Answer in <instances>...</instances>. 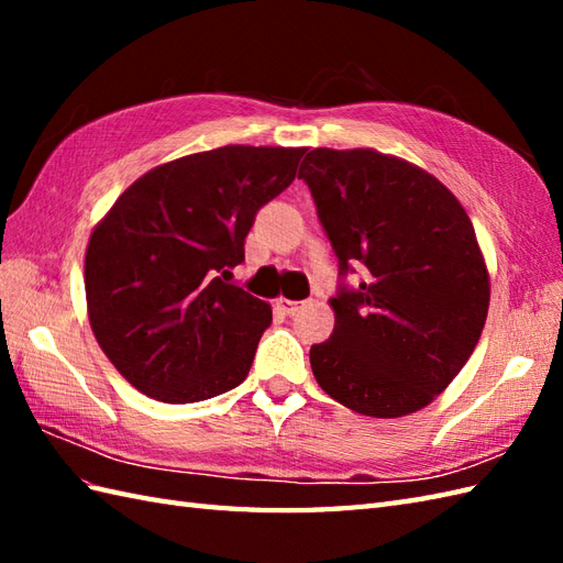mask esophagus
<instances>
[{
  "label": "esophagus",
  "mask_w": 563,
  "mask_h": 563,
  "mask_svg": "<svg viewBox=\"0 0 563 563\" xmlns=\"http://www.w3.org/2000/svg\"><path fill=\"white\" fill-rule=\"evenodd\" d=\"M275 307L280 309L283 314H295L297 309L302 307V302H295V300H285V297H278V300H275Z\"/></svg>",
  "instance_id": "34e87169"
}]
</instances>
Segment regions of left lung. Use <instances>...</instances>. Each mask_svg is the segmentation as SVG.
<instances>
[{"mask_svg": "<svg viewBox=\"0 0 563 563\" xmlns=\"http://www.w3.org/2000/svg\"><path fill=\"white\" fill-rule=\"evenodd\" d=\"M341 273L312 373L331 399L373 418L421 411L470 361L492 280L470 214L433 174L377 150L317 147L300 166Z\"/></svg>", "mask_w": 563, "mask_h": 563, "instance_id": "8db88e82", "label": "left lung"}]
</instances>
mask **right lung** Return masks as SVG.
I'll return each mask as SVG.
<instances>
[{
    "label": "right lung",
    "instance_id": "add662e5",
    "mask_svg": "<svg viewBox=\"0 0 563 563\" xmlns=\"http://www.w3.org/2000/svg\"><path fill=\"white\" fill-rule=\"evenodd\" d=\"M305 152L227 145L159 164L93 227L89 324L137 391L194 404L246 379L273 312L221 278L244 261L258 208L295 181Z\"/></svg>",
    "mask_w": 563,
    "mask_h": 563
}]
</instances>
